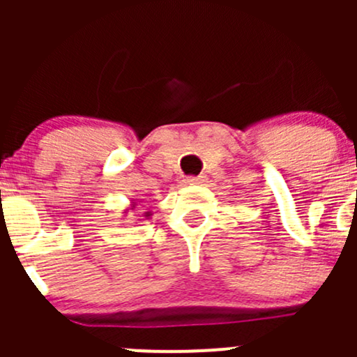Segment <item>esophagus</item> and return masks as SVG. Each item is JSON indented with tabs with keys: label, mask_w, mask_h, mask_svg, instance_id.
<instances>
[{
	"label": "esophagus",
	"mask_w": 357,
	"mask_h": 357,
	"mask_svg": "<svg viewBox=\"0 0 357 357\" xmlns=\"http://www.w3.org/2000/svg\"><path fill=\"white\" fill-rule=\"evenodd\" d=\"M204 181V176H190V178L185 179L186 185H202Z\"/></svg>",
	"instance_id": "esophagus-1"
}]
</instances>
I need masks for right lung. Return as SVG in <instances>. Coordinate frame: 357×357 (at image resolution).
I'll use <instances>...</instances> for the list:
<instances>
[{"mask_svg":"<svg viewBox=\"0 0 357 357\" xmlns=\"http://www.w3.org/2000/svg\"><path fill=\"white\" fill-rule=\"evenodd\" d=\"M135 207H136V202H131V205H129V207L126 208V211H124V214H128V212H129V208H135ZM143 215H145V219H149L150 215H152V214H150V212H145V214H143Z\"/></svg>","mask_w":357,"mask_h":357,"instance_id":"1","label":"right lung"}]
</instances>
